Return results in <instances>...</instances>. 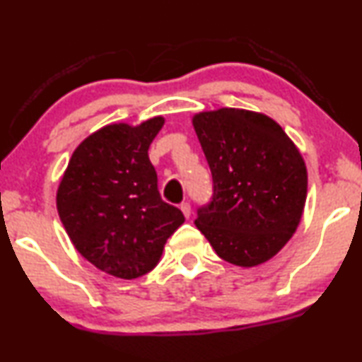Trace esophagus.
<instances>
[{
  "instance_id": "1",
  "label": "esophagus",
  "mask_w": 362,
  "mask_h": 362,
  "mask_svg": "<svg viewBox=\"0 0 362 362\" xmlns=\"http://www.w3.org/2000/svg\"><path fill=\"white\" fill-rule=\"evenodd\" d=\"M180 209H182V212H184V216L187 217V219H189L190 214H192V206H190L189 202H182Z\"/></svg>"
}]
</instances>
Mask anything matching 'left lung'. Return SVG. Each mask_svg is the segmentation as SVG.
Instances as JSON below:
<instances>
[{"label": "left lung", "instance_id": "8db88e82", "mask_svg": "<svg viewBox=\"0 0 362 362\" xmlns=\"http://www.w3.org/2000/svg\"><path fill=\"white\" fill-rule=\"evenodd\" d=\"M194 129L212 173V199L195 226L236 267L272 259L298 228L307 199L302 155L272 117L223 107L199 112Z\"/></svg>", "mask_w": 362, "mask_h": 362}]
</instances>
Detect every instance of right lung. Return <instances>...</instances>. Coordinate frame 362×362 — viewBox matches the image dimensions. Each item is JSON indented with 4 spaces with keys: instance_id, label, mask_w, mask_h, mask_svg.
<instances>
[{
    "instance_id": "obj_1",
    "label": "right lung",
    "mask_w": 362,
    "mask_h": 362,
    "mask_svg": "<svg viewBox=\"0 0 362 362\" xmlns=\"http://www.w3.org/2000/svg\"><path fill=\"white\" fill-rule=\"evenodd\" d=\"M165 123L107 124L72 153L57 211L72 245L104 273L133 280L158 264L167 239L184 224L175 206L160 197L148 148Z\"/></svg>"
}]
</instances>
